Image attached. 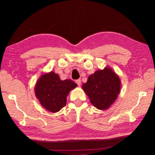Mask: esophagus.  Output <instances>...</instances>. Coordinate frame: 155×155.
<instances>
[{"instance_id": "1", "label": "esophagus", "mask_w": 155, "mask_h": 155, "mask_svg": "<svg viewBox=\"0 0 155 155\" xmlns=\"http://www.w3.org/2000/svg\"><path fill=\"white\" fill-rule=\"evenodd\" d=\"M76 83H77V85L79 87L81 85V79H77V80L76 81Z\"/></svg>"}]
</instances>
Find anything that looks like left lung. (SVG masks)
<instances>
[{
  "mask_svg": "<svg viewBox=\"0 0 155 155\" xmlns=\"http://www.w3.org/2000/svg\"><path fill=\"white\" fill-rule=\"evenodd\" d=\"M82 88L94 106L97 109L106 110L118 97L121 81L112 68L106 67L89 76L87 83L83 84Z\"/></svg>",
  "mask_w": 155,
  "mask_h": 155,
  "instance_id": "1",
  "label": "left lung"
}]
</instances>
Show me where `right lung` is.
Here are the masks:
<instances>
[{"mask_svg": "<svg viewBox=\"0 0 155 155\" xmlns=\"http://www.w3.org/2000/svg\"><path fill=\"white\" fill-rule=\"evenodd\" d=\"M77 86L70 79L62 81L58 74L51 71L40 76L35 86V94L42 106L55 113L66 105L70 91Z\"/></svg>", "mask_w": 155, "mask_h": 155, "instance_id": "1", "label": "right lung"}]
</instances>
